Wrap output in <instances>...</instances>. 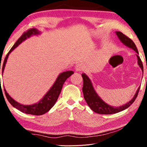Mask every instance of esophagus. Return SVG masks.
Wrapping results in <instances>:
<instances>
[{
    "mask_svg": "<svg viewBox=\"0 0 147 147\" xmlns=\"http://www.w3.org/2000/svg\"><path fill=\"white\" fill-rule=\"evenodd\" d=\"M75 69L76 71H81L83 69V65L81 63L77 64L75 67Z\"/></svg>",
    "mask_w": 147,
    "mask_h": 147,
    "instance_id": "esophagus-1",
    "label": "esophagus"
}]
</instances>
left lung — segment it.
<instances>
[{"label":"left lung","mask_w":147,"mask_h":147,"mask_svg":"<svg viewBox=\"0 0 147 147\" xmlns=\"http://www.w3.org/2000/svg\"><path fill=\"white\" fill-rule=\"evenodd\" d=\"M117 36H118L119 39H120V41L123 43L124 45L128 47L129 48L133 49L134 51H136L137 54V58H138V63L139 66L140 67L141 70L143 71V66L142 61H141L140 58L139 57V53L137 47L136 46L135 43H134L133 41L131 40L125 35L123 34L121 32H116ZM82 76L84 80V84H83V88H82V91L84 93V97L85 100L86 101L87 104H88L92 110L94 111L95 113H97L99 114H106V115H109V114H113L118 113L119 111H121L128 108L129 106H130L132 103L135 101L136 98L138 96V94L139 93V89L140 87L138 89L135 95L131 99L130 101H129L128 102L124 104L123 106H119V107H113L108 105V104H106L105 102H104L102 99L99 97V96L96 93L95 90L93 88V86L92 85V83L90 80V79L89 78V77L86 75V74H82Z\"/></svg>","instance_id":"obj_1"}]
</instances>
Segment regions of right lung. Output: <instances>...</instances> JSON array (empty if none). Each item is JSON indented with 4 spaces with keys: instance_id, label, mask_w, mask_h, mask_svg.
<instances>
[{
    "instance_id": "right-lung-1",
    "label": "right lung",
    "mask_w": 147,
    "mask_h": 147,
    "mask_svg": "<svg viewBox=\"0 0 147 147\" xmlns=\"http://www.w3.org/2000/svg\"><path fill=\"white\" fill-rule=\"evenodd\" d=\"M40 34V32H39L38 30L36 28H30L27 30L26 32H24L23 35L20 37L18 40L16 41V43L14 44V45L12 47V48L9 51V53L7 54L6 58L4 59L3 65H2V73H3L4 69L6 65L7 59L8 58L9 53L12 51L16 48L20 43H21L23 41L25 40L27 38L33 36V35H38ZM0 69H1V65H0ZM74 73L73 71H68L63 72V73H60L57 78L55 82L53 84V86L51 87V88L49 89V91L47 92V94L43 96V98L39 100L38 103L32 104V105H23L17 102L15 100H13L10 96L9 95L8 93H7L6 89H4L5 94L9 102L10 103L14 108L19 109L22 112L25 113L27 114H31V115H40L47 113L49 111L55 104L56 100H58V96L61 93L62 87L65 82L69 76L72 75ZM1 82V80H0Z\"/></svg>"
}]
</instances>
